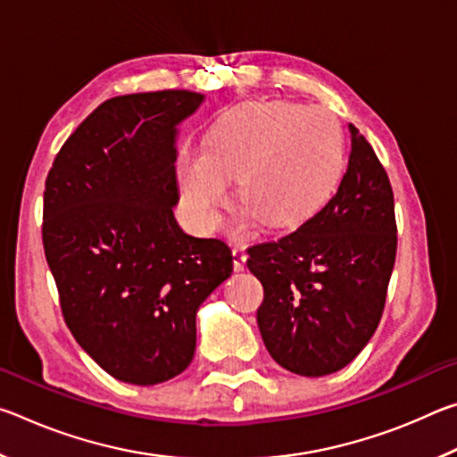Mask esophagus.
<instances>
[{
	"label": "esophagus",
	"instance_id": "34e87169",
	"mask_svg": "<svg viewBox=\"0 0 457 457\" xmlns=\"http://www.w3.org/2000/svg\"><path fill=\"white\" fill-rule=\"evenodd\" d=\"M231 256H234V270H236V272H242V270L245 268L247 253L242 250V247H234Z\"/></svg>",
	"mask_w": 457,
	"mask_h": 457
}]
</instances>
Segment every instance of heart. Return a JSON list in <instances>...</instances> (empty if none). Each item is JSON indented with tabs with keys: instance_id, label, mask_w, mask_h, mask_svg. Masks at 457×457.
Returning a JSON list of instances; mask_svg holds the SVG:
<instances>
[{
	"instance_id": "b5f03b06",
	"label": "heart",
	"mask_w": 457,
	"mask_h": 457,
	"mask_svg": "<svg viewBox=\"0 0 457 457\" xmlns=\"http://www.w3.org/2000/svg\"><path fill=\"white\" fill-rule=\"evenodd\" d=\"M346 169L340 122L319 106L252 100L223 112L204 154L177 167L185 207L199 229H213L237 177V199L268 229H296L335 197Z\"/></svg>"
}]
</instances>
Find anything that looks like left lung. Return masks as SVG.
<instances>
[{"label": "left lung", "instance_id": "1", "mask_svg": "<svg viewBox=\"0 0 457 457\" xmlns=\"http://www.w3.org/2000/svg\"><path fill=\"white\" fill-rule=\"evenodd\" d=\"M330 204L296 231L252 245L247 268L264 286L258 327L278 365L303 377L337 373L381 320L395 266L393 189L359 129Z\"/></svg>", "mask_w": 457, "mask_h": 457}]
</instances>
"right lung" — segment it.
I'll list each match as a JSON object with an SVG mask.
<instances>
[{
    "label": "right lung",
    "instance_id": "add662e5",
    "mask_svg": "<svg viewBox=\"0 0 457 457\" xmlns=\"http://www.w3.org/2000/svg\"><path fill=\"white\" fill-rule=\"evenodd\" d=\"M191 90L106 100L68 137L46 179L42 239L68 328L108 375L157 385L189 367L195 314L228 280L226 242L179 228L177 125Z\"/></svg>",
    "mask_w": 457,
    "mask_h": 457
}]
</instances>
